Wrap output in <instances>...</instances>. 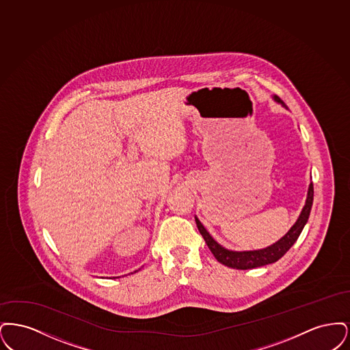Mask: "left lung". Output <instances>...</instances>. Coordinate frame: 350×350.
<instances>
[{"label": "left lung", "instance_id": "left-lung-1", "mask_svg": "<svg viewBox=\"0 0 350 350\" xmlns=\"http://www.w3.org/2000/svg\"><path fill=\"white\" fill-rule=\"evenodd\" d=\"M273 98L284 106V103L280 97L274 96ZM312 202H314V185L311 183L308 187L306 204L300 213L298 220L295 221V224L290 228L288 232L283 236L282 239H280L277 243L271 244L270 247H267L264 250H244V252L226 250L220 244H217V241L211 237V234L206 231V228L203 227V224L200 223L197 217H196V223H197V227L200 230V234L203 236L207 247L210 248L211 253L215 256V258L220 264L232 267V269L247 270V269H253V267H264V265H269V264L278 261L283 254L294 245V243L298 240L300 232L303 231V228L310 217Z\"/></svg>", "mask_w": 350, "mask_h": 350}]
</instances>
